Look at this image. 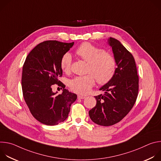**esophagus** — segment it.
Wrapping results in <instances>:
<instances>
[{
  "mask_svg": "<svg viewBox=\"0 0 161 161\" xmlns=\"http://www.w3.org/2000/svg\"><path fill=\"white\" fill-rule=\"evenodd\" d=\"M85 98V96H81V95H78V99H83Z\"/></svg>",
  "mask_w": 161,
  "mask_h": 161,
  "instance_id": "obj_1",
  "label": "esophagus"
}]
</instances>
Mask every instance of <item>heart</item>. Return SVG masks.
<instances>
[{
    "mask_svg": "<svg viewBox=\"0 0 161 161\" xmlns=\"http://www.w3.org/2000/svg\"><path fill=\"white\" fill-rule=\"evenodd\" d=\"M76 54L88 62L85 76H77L69 81V87L75 92L86 94L94 86L96 78L100 84H105L113 77L117 68L116 60L113 55L104 52L102 48L89 43L83 42L76 50ZM72 56L64 53L60 60V67L65 73L71 71Z\"/></svg>",
    "mask_w": 161,
    "mask_h": 161,
    "instance_id": "b5f03b06",
    "label": "heart"
}]
</instances>
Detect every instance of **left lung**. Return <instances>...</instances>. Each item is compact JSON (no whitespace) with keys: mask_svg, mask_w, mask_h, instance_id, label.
<instances>
[{"mask_svg":"<svg viewBox=\"0 0 161 161\" xmlns=\"http://www.w3.org/2000/svg\"><path fill=\"white\" fill-rule=\"evenodd\" d=\"M117 67L112 79L101 86L104 95L95 96L96 105L88 112L94 123L110 126L122 120L132 108L139 88V78L132 55L117 39L109 37Z\"/></svg>","mask_w":161,"mask_h":161,"instance_id":"8db88e82","label":"left lung"}]
</instances>
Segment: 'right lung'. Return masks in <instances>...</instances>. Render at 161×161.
<instances>
[{
  "mask_svg": "<svg viewBox=\"0 0 161 161\" xmlns=\"http://www.w3.org/2000/svg\"><path fill=\"white\" fill-rule=\"evenodd\" d=\"M74 45L58 41L39 43L29 53L23 66L21 87L23 96L33 117L41 123L55 125L64 122L77 96L64 88L58 80L62 76L60 60ZM58 84L63 93L56 95L51 85Z\"/></svg>",
  "mask_w": 161,
  "mask_h": 161,
  "instance_id": "obj_1",
  "label": "right lung"
}]
</instances>
